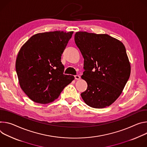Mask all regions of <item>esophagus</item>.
<instances>
[{"label":"esophagus","mask_w":147,"mask_h":147,"mask_svg":"<svg viewBox=\"0 0 147 147\" xmlns=\"http://www.w3.org/2000/svg\"><path fill=\"white\" fill-rule=\"evenodd\" d=\"M75 79L76 80H79L80 79V76L76 75H75Z\"/></svg>","instance_id":"obj_1"}]
</instances>
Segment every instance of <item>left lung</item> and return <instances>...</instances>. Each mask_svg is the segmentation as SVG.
Here are the masks:
<instances>
[{"label":"left lung","mask_w":147,"mask_h":147,"mask_svg":"<svg viewBox=\"0 0 147 147\" xmlns=\"http://www.w3.org/2000/svg\"><path fill=\"white\" fill-rule=\"evenodd\" d=\"M75 42L84 58L81 78L88 84L82 98L93 108L109 106L122 93L131 72L124 44L108 34L86 31L76 32Z\"/></svg>","instance_id":"1"}]
</instances>
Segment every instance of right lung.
<instances>
[{
  "instance_id": "right-lung-1",
  "label": "right lung",
  "mask_w": 147,
  "mask_h": 147,
  "mask_svg": "<svg viewBox=\"0 0 147 147\" xmlns=\"http://www.w3.org/2000/svg\"><path fill=\"white\" fill-rule=\"evenodd\" d=\"M73 31L38 33L22 47L16 61L20 86L29 98L41 104L57 99L74 79L64 75L61 56Z\"/></svg>"
}]
</instances>
